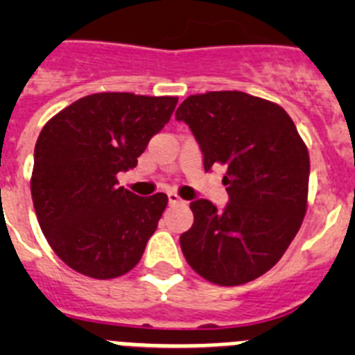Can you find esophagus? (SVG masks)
<instances>
[{
    "instance_id": "esophagus-1",
    "label": "esophagus",
    "mask_w": 355,
    "mask_h": 355,
    "mask_svg": "<svg viewBox=\"0 0 355 355\" xmlns=\"http://www.w3.org/2000/svg\"><path fill=\"white\" fill-rule=\"evenodd\" d=\"M178 202H181V197L178 196V193H174V192H171L168 193V205H178Z\"/></svg>"
}]
</instances>
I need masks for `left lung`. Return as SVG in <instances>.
<instances>
[{
  "label": "left lung",
  "instance_id": "1",
  "mask_svg": "<svg viewBox=\"0 0 355 355\" xmlns=\"http://www.w3.org/2000/svg\"><path fill=\"white\" fill-rule=\"evenodd\" d=\"M205 156V171L224 165L229 205L190 202L193 225L180 243L188 265L218 286H238L268 272L299 233L307 211L309 153L279 105L238 90L196 94L175 112Z\"/></svg>",
  "mask_w": 355,
  "mask_h": 355
}]
</instances>
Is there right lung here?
<instances>
[{
    "instance_id": "obj_1",
    "label": "right lung",
    "mask_w": 355,
    "mask_h": 355,
    "mask_svg": "<svg viewBox=\"0 0 355 355\" xmlns=\"http://www.w3.org/2000/svg\"><path fill=\"white\" fill-rule=\"evenodd\" d=\"M178 97L99 92L44 124L35 144L31 199L55 254L92 279L139 265L168 197H139L117 174L137 167L150 137L172 117Z\"/></svg>"
}]
</instances>
